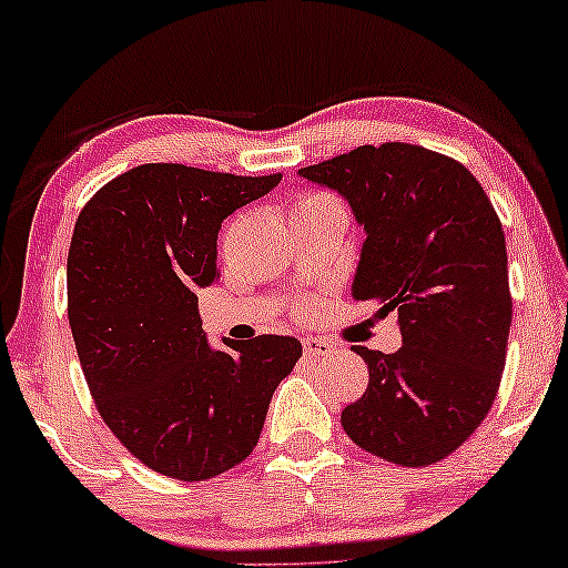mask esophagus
I'll return each instance as SVG.
<instances>
[{
  "label": "esophagus",
  "instance_id": "esophagus-1",
  "mask_svg": "<svg viewBox=\"0 0 568 568\" xmlns=\"http://www.w3.org/2000/svg\"><path fill=\"white\" fill-rule=\"evenodd\" d=\"M302 348H305V356H310V359H321V356L333 354V344H331V341L315 338V336L302 338Z\"/></svg>",
  "mask_w": 568,
  "mask_h": 568
}]
</instances>
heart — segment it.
I'll list each match as a JSON object with an SVG mask.
<instances>
[{
    "instance_id": "b5f03b06",
    "label": "heart",
    "mask_w": 568,
    "mask_h": 568,
    "mask_svg": "<svg viewBox=\"0 0 568 568\" xmlns=\"http://www.w3.org/2000/svg\"><path fill=\"white\" fill-rule=\"evenodd\" d=\"M328 206H341L336 196H331V193L325 191H310V193H302L297 199V204H294V214H302V212H313V209H328ZM310 305L307 302H300L297 307H294V315H307Z\"/></svg>"
}]
</instances>
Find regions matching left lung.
Segmentation results:
<instances>
[{"label": "left lung", "instance_id": "obj_1", "mask_svg": "<svg viewBox=\"0 0 568 568\" xmlns=\"http://www.w3.org/2000/svg\"><path fill=\"white\" fill-rule=\"evenodd\" d=\"M300 175L352 204L367 232L352 297L395 310L403 336L395 354L354 346L369 385L341 426L403 468L445 460L491 410L507 362V243L491 199L457 160L406 142L356 146Z\"/></svg>", "mask_w": 568, "mask_h": 568}]
</instances>
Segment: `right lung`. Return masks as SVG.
I'll list each match as a JSON object with an SVG mask.
<instances>
[{
    "label": "right lung",
    "mask_w": 568,
    "mask_h": 568,
    "mask_svg": "<svg viewBox=\"0 0 568 568\" xmlns=\"http://www.w3.org/2000/svg\"><path fill=\"white\" fill-rule=\"evenodd\" d=\"M282 181L146 162L77 216L67 313L84 379L115 439L154 473L206 480L258 445L276 385L302 356L290 336L206 344L199 290L220 278L224 216Z\"/></svg>",
    "instance_id": "add662e5"
}]
</instances>
